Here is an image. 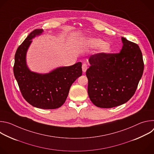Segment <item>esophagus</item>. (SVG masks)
<instances>
[{
	"instance_id": "obj_1",
	"label": "esophagus",
	"mask_w": 154,
	"mask_h": 154,
	"mask_svg": "<svg viewBox=\"0 0 154 154\" xmlns=\"http://www.w3.org/2000/svg\"><path fill=\"white\" fill-rule=\"evenodd\" d=\"M82 71H83V72H85L86 71V70H87V69H88V66H87V64H86V63H83V64H82Z\"/></svg>"
}]
</instances>
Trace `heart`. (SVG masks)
I'll return each mask as SVG.
<instances>
[{
  "label": "heart",
  "mask_w": 154,
  "mask_h": 154,
  "mask_svg": "<svg viewBox=\"0 0 154 154\" xmlns=\"http://www.w3.org/2000/svg\"><path fill=\"white\" fill-rule=\"evenodd\" d=\"M86 45L91 48H98L99 52L102 54H108L112 50V46L108 42H104L100 38H90L86 41Z\"/></svg>",
  "instance_id": "b5f03b06"
}]
</instances>
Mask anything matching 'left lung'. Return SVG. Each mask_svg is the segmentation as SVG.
<instances>
[{"mask_svg":"<svg viewBox=\"0 0 154 154\" xmlns=\"http://www.w3.org/2000/svg\"><path fill=\"white\" fill-rule=\"evenodd\" d=\"M118 54H97L89 58L86 75L88 93L100 108H113L125 103L135 94L143 75V55L137 44L122 37Z\"/></svg>","mask_w":154,"mask_h":154,"instance_id":"left-lung-1","label":"left lung"}]
</instances>
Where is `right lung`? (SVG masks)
<instances>
[{
    "label": "right lung",
    "mask_w": 154,
    "mask_h": 154,
    "mask_svg": "<svg viewBox=\"0 0 154 154\" xmlns=\"http://www.w3.org/2000/svg\"><path fill=\"white\" fill-rule=\"evenodd\" d=\"M42 32V29H35L18 47L13 72L22 95L27 102L39 108L55 109L65 102L71 86L82 75V63L59 67L47 74L31 71L26 63L27 52L32 39Z\"/></svg>",
    "instance_id": "right-lung-1"
}]
</instances>
